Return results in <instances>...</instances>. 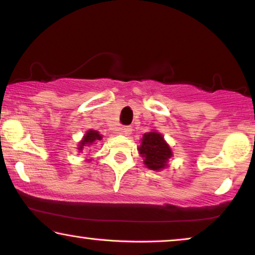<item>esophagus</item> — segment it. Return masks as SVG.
<instances>
[{
	"mask_svg": "<svg viewBox=\"0 0 255 255\" xmlns=\"http://www.w3.org/2000/svg\"><path fill=\"white\" fill-rule=\"evenodd\" d=\"M120 131L122 135H125V136H129V135L131 134V131H133V129H131L130 126H126V127L120 128Z\"/></svg>",
	"mask_w": 255,
	"mask_h": 255,
	"instance_id": "1",
	"label": "esophagus"
}]
</instances>
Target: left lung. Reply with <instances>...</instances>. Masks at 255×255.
<instances>
[{
    "label": "left lung",
    "mask_w": 255,
    "mask_h": 255,
    "mask_svg": "<svg viewBox=\"0 0 255 255\" xmlns=\"http://www.w3.org/2000/svg\"><path fill=\"white\" fill-rule=\"evenodd\" d=\"M141 145L138 152L143 157L144 164L150 170H162L168 167L169 158L172 156V151L162 134L157 131H149L141 138Z\"/></svg>",
    "instance_id": "left-lung-1"
}]
</instances>
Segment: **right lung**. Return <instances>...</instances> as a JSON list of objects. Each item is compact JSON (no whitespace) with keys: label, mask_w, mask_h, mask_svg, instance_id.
I'll return each mask as SVG.
<instances>
[{"label":"right lung","mask_w":255,"mask_h":255,"mask_svg":"<svg viewBox=\"0 0 255 255\" xmlns=\"http://www.w3.org/2000/svg\"><path fill=\"white\" fill-rule=\"evenodd\" d=\"M103 138V135L99 134V131L90 129L86 131V134L84 135L83 140L78 144V150L83 151L85 147H91L92 144H96L97 141H100Z\"/></svg>","instance_id":"add662e5"}]
</instances>
